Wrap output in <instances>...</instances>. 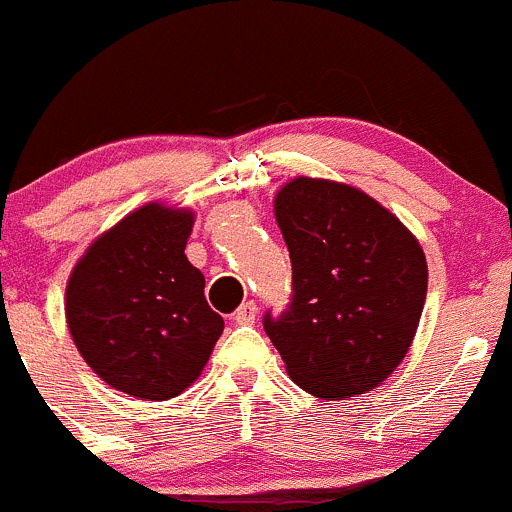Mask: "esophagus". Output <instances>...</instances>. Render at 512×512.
Instances as JSON below:
<instances>
[{
    "instance_id": "1",
    "label": "esophagus",
    "mask_w": 512,
    "mask_h": 512,
    "mask_svg": "<svg viewBox=\"0 0 512 512\" xmlns=\"http://www.w3.org/2000/svg\"><path fill=\"white\" fill-rule=\"evenodd\" d=\"M255 318H257V306L252 301L243 303V306H240L238 311L233 313V320L238 325H252V323H255Z\"/></svg>"
}]
</instances>
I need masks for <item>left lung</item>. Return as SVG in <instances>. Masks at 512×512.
I'll return each instance as SVG.
<instances>
[{"label": "left lung", "instance_id": "8db88e82", "mask_svg": "<svg viewBox=\"0 0 512 512\" xmlns=\"http://www.w3.org/2000/svg\"><path fill=\"white\" fill-rule=\"evenodd\" d=\"M294 296L265 330L291 381L342 401L376 389L406 357L428 262L389 209L350 184L296 177L274 196Z\"/></svg>", "mask_w": 512, "mask_h": 512}]
</instances>
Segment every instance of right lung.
I'll return each mask as SVG.
<instances>
[{
    "mask_svg": "<svg viewBox=\"0 0 512 512\" xmlns=\"http://www.w3.org/2000/svg\"><path fill=\"white\" fill-rule=\"evenodd\" d=\"M194 213L145 204L101 233L65 289L84 362L116 391L167 401L194 384L223 333L204 274L184 255Z\"/></svg>",
    "mask_w": 512,
    "mask_h": 512,
    "instance_id": "1",
    "label": "right lung"
}]
</instances>
